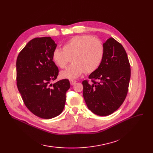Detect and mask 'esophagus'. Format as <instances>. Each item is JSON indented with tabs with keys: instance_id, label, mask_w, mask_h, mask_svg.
<instances>
[{
	"instance_id": "obj_1",
	"label": "esophagus",
	"mask_w": 153,
	"mask_h": 153,
	"mask_svg": "<svg viewBox=\"0 0 153 153\" xmlns=\"http://www.w3.org/2000/svg\"><path fill=\"white\" fill-rule=\"evenodd\" d=\"M76 83V81H74V80H71L70 81V84L71 85H73Z\"/></svg>"
}]
</instances>
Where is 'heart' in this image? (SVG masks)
<instances>
[{
    "instance_id": "b5f03b06",
    "label": "heart",
    "mask_w": 153,
    "mask_h": 153,
    "mask_svg": "<svg viewBox=\"0 0 153 153\" xmlns=\"http://www.w3.org/2000/svg\"><path fill=\"white\" fill-rule=\"evenodd\" d=\"M104 46L98 38L90 35L75 36L62 45V50L56 48L52 53V59L60 69H65L69 62L72 63L69 68L61 73L63 78L73 79L84 72L93 73L102 62Z\"/></svg>"
}]
</instances>
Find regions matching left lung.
<instances>
[{"label": "left lung", "mask_w": 153, "mask_h": 153, "mask_svg": "<svg viewBox=\"0 0 153 153\" xmlns=\"http://www.w3.org/2000/svg\"><path fill=\"white\" fill-rule=\"evenodd\" d=\"M104 56L99 68L82 81L83 96L94 114L107 116L118 109L127 95L131 68L123 46L113 38L103 43Z\"/></svg>", "instance_id": "8db88e82"}]
</instances>
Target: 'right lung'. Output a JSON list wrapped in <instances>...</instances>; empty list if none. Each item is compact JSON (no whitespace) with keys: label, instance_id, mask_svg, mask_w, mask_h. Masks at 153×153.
<instances>
[{"label":"right lung","instance_id":"obj_1","mask_svg":"<svg viewBox=\"0 0 153 153\" xmlns=\"http://www.w3.org/2000/svg\"><path fill=\"white\" fill-rule=\"evenodd\" d=\"M56 47L51 37L33 38L20 52L16 62L17 85L24 103L32 114L45 119L62 113L71 86L66 79L51 84L59 73L52 59Z\"/></svg>","mask_w":153,"mask_h":153}]
</instances>
